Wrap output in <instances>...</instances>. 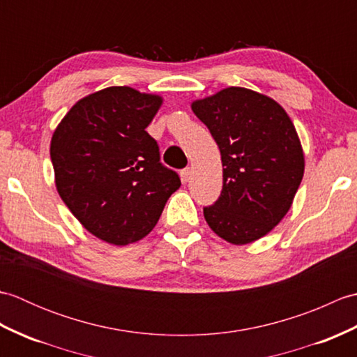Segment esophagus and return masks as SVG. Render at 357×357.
<instances>
[{
    "label": "esophagus",
    "instance_id": "obj_1",
    "mask_svg": "<svg viewBox=\"0 0 357 357\" xmlns=\"http://www.w3.org/2000/svg\"><path fill=\"white\" fill-rule=\"evenodd\" d=\"M190 174H192L190 169L181 170V181H183V183H188V179H190Z\"/></svg>",
    "mask_w": 357,
    "mask_h": 357
}]
</instances>
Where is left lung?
<instances>
[{
    "mask_svg": "<svg viewBox=\"0 0 357 357\" xmlns=\"http://www.w3.org/2000/svg\"><path fill=\"white\" fill-rule=\"evenodd\" d=\"M192 110L222 161V192L204 218L230 244L261 239L288 213L304 176V150L290 116L273 98L245 87L196 100Z\"/></svg>",
    "mask_w": 357,
    "mask_h": 357,
    "instance_id": "1",
    "label": "left lung"
}]
</instances>
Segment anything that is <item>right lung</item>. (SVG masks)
<instances>
[{
	"instance_id": "add662e5",
	"label": "right lung",
	"mask_w": 357,
	"mask_h": 357,
	"mask_svg": "<svg viewBox=\"0 0 357 357\" xmlns=\"http://www.w3.org/2000/svg\"><path fill=\"white\" fill-rule=\"evenodd\" d=\"M161 105L162 96L113 86L79 100L53 132L56 190L82 227L109 244L146 238L181 185L146 132Z\"/></svg>"
}]
</instances>
